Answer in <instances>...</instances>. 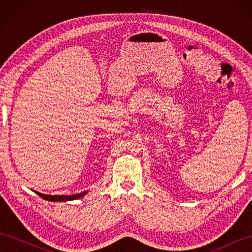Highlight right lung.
Masks as SVG:
<instances>
[{"label": "right lung", "instance_id": "add662e5", "mask_svg": "<svg viewBox=\"0 0 252 252\" xmlns=\"http://www.w3.org/2000/svg\"><path fill=\"white\" fill-rule=\"evenodd\" d=\"M35 193L39 194L42 199L47 200L50 202H66V201H71V200H77L80 199V197L84 196L86 194V191H84L82 193H77V194H72V195H48V194H43L37 191H34Z\"/></svg>", "mask_w": 252, "mask_h": 252}]
</instances>
